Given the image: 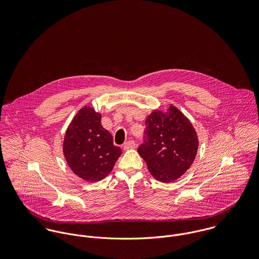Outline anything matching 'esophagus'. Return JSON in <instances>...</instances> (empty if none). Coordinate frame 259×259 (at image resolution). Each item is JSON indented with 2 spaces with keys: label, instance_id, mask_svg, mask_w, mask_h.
<instances>
[{
  "label": "esophagus",
  "instance_id": "34e87169",
  "mask_svg": "<svg viewBox=\"0 0 259 259\" xmlns=\"http://www.w3.org/2000/svg\"><path fill=\"white\" fill-rule=\"evenodd\" d=\"M136 148V143L134 141H128L124 144L123 146V149L124 150H128V149H133V148Z\"/></svg>",
  "mask_w": 259,
  "mask_h": 259
}]
</instances>
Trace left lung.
Wrapping results in <instances>:
<instances>
[{
	"instance_id": "obj_1",
	"label": "left lung",
	"mask_w": 259,
	"mask_h": 259,
	"mask_svg": "<svg viewBox=\"0 0 259 259\" xmlns=\"http://www.w3.org/2000/svg\"><path fill=\"white\" fill-rule=\"evenodd\" d=\"M146 125L147 139L138 151L150 175L164 184L179 180L194 161L199 145L191 121L169 105L165 111H151Z\"/></svg>"
}]
</instances>
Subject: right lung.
<instances>
[{
    "mask_svg": "<svg viewBox=\"0 0 259 259\" xmlns=\"http://www.w3.org/2000/svg\"><path fill=\"white\" fill-rule=\"evenodd\" d=\"M102 114L83 106L69 124L63 142L65 159L76 177L89 183L107 178L121 149L115 147L109 131L102 125Z\"/></svg>",
    "mask_w": 259,
    "mask_h": 259,
    "instance_id": "right-lung-1",
    "label": "right lung"
}]
</instances>
